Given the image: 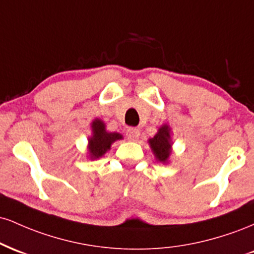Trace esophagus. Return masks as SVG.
Masks as SVG:
<instances>
[{
  "instance_id": "1",
  "label": "esophagus",
  "mask_w": 254,
  "mask_h": 254,
  "mask_svg": "<svg viewBox=\"0 0 254 254\" xmlns=\"http://www.w3.org/2000/svg\"><path fill=\"white\" fill-rule=\"evenodd\" d=\"M127 136L130 141H137L139 137V130L135 129V127H130V129H127Z\"/></svg>"
}]
</instances>
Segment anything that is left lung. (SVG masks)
<instances>
[{
  "label": "left lung",
  "mask_w": 254,
  "mask_h": 254,
  "mask_svg": "<svg viewBox=\"0 0 254 254\" xmlns=\"http://www.w3.org/2000/svg\"><path fill=\"white\" fill-rule=\"evenodd\" d=\"M171 127L168 124H164L159 127L157 132L153 138L148 139V143L151 151H153L154 156H155L156 161L161 162V164H168L170 162V157L172 154V135H171Z\"/></svg>",
  "instance_id": "8db88e82"
}]
</instances>
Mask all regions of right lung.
<instances>
[{
  "instance_id": "right-lung-1",
  "label": "right lung",
  "mask_w": 254,
  "mask_h": 254,
  "mask_svg": "<svg viewBox=\"0 0 254 254\" xmlns=\"http://www.w3.org/2000/svg\"><path fill=\"white\" fill-rule=\"evenodd\" d=\"M90 130H92V135L88 137V145H87V157L89 160L103 157L111 149L112 143L123 139L122 133L107 131L106 124L99 118H95L90 123Z\"/></svg>"
}]
</instances>
